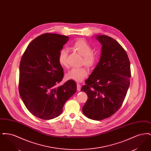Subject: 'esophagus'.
Listing matches in <instances>:
<instances>
[{"mask_svg":"<svg viewBox=\"0 0 151 151\" xmlns=\"http://www.w3.org/2000/svg\"><path fill=\"white\" fill-rule=\"evenodd\" d=\"M80 88H81L80 84L79 83H77V91H80Z\"/></svg>","mask_w":151,"mask_h":151,"instance_id":"esophagus-1","label":"esophagus"}]
</instances>
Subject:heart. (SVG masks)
Returning a JSON list of instances; mask_svg holds the SVG:
<instances>
[{
    "instance_id": "obj_1",
    "label": "heart",
    "mask_w": 151,
    "mask_h": 151,
    "mask_svg": "<svg viewBox=\"0 0 151 151\" xmlns=\"http://www.w3.org/2000/svg\"><path fill=\"white\" fill-rule=\"evenodd\" d=\"M73 50L76 51L82 56L81 65H85L88 68H93L97 64L98 57L93 52L92 46L83 39L76 40L71 46ZM68 52L65 49H62L58 53V63L62 67H67ZM88 75V71L86 67H82L78 68H72L66 75L68 79L73 80L75 81H82Z\"/></svg>"
}]
</instances>
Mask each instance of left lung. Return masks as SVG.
<instances>
[{
  "mask_svg": "<svg viewBox=\"0 0 151 151\" xmlns=\"http://www.w3.org/2000/svg\"><path fill=\"white\" fill-rule=\"evenodd\" d=\"M96 38L102 44L100 60L81 91L88 96L84 114L100 121L121 107L129 86L131 69L126 52L116 41L105 35Z\"/></svg>",
  "mask_w": 151,
  "mask_h": 151,
  "instance_id": "obj_1",
  "label": "left lung"
}]
</instances>
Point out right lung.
Wrapping results in <instances>:
<instances>
[{
    "mask_svg": "<svg viewBox=\"0 0 151 151\" xmlns=\"http://www.w3.org/2000/svg\"><path fill=\"white\" fill-rule=\"evenodd\" d=\"M68 40V36L45 33L29 43L22 54L19 93L27 109L40 119L49 120L60 115L65 101L76 91L73 80L56 86L64 76L58 53Z\"/></svg>",
    "mask_w": 151,
    "mask_h": 151,
    "instance_id": "obj_1",
    "label": "right lung"
}]
</instances>
